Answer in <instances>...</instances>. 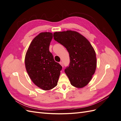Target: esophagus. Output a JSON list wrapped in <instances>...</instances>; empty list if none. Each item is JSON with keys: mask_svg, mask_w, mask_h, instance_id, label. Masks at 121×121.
Instances as JSON below:
<instances>
[{"mask_svg": "<svg viewBox=\"0 0 121 121\" xmlns=\"http://www.w3.org/2000/svg\"><path fill=\"white\" fill-rule=\"evenodd\" d=\"M60 64L61 65L62 67H64V64H63V61H60Z\"/></svg>", "mask_w": 121, "mask_h": 121, "instance_id": "esophagus-1", "label": "esophagus"}]
</instances>
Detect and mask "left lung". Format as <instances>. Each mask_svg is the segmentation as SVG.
<instances>
[{
	"label": "left lung",
	"instance_id": "obj_1",
	"mask_svg": "<svg viewBox=\"0 0 121 121\" xmlns=\"http://www.w3.org/2000/svg\"><path fill=\"white\" fill-rule=\"evenodd\" d=\"M53 38L69 53V64L65 69L72 85L82 88L92 79L96 68V53L85 37L76 31L56 32Z\"/></svg>",
	"mask_w": 121,
	"mask_h": 121
}]
</instances>
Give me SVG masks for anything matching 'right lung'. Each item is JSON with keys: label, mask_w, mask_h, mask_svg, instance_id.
Listing matches in <instances>:
<instances>
[{"label": "right lung", "mask_w": 121, "mask_h": 121, "mask_svg": "<svg viewBox=\"0 0 121 121\" xmlns=\"http://www.w3.org/2000/svg\"><path fill=\"white\" fill-rule=\"evenodd\" d=\"M52 33L42 32L32 40L25 56V67L36 86L48 90L57 85L62 67L54 60L49 46Z\"/></svg>", "instance_id": "right-lung-1"}]
</instances>
